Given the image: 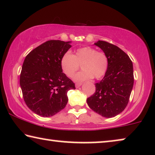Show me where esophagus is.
I'll use <instances>...</instances> for the list:
<instances>
[{
    "instance_id": "1",
    "label": "esophagus",
    "mask_w": 155,
    "mask_h": 155,
    "mask_svg": "<svg viewBox=\"0 0 155 155\" xmlns=\"http://www.w3.org/2000/svg\"><path fill=\"white\" fill-rule=\"evenodd\" d=\"M82 85V83H76L75 84V87H76V88H78V87H80V86Z\"/></svg>"
}]
</instances>
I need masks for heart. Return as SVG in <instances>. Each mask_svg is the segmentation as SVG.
<instances>
[{
  "label": "heart",
  "instance_id": "heart-1",
  "mask_svg": "<svg viewBox=\"0 0 155 155\" xmlns=\"http://www.w3.org/2000/svg\"><path fill=\"white\" fill-rule=\"evenodd\" d=\"M108 58L102 52L92 47H82L76 50L75 54L66 52L61 57L60 65L63 73L72 78L82 65V71L74 76L75 82H83L93 78L100 79L107 73Z\"/></svg>",
  "mask_w": 155,
  "mask_h": 155
}]
</instances>
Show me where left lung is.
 Instances as JSON below:
<instances>
[{"instance_id":"1","label":"left lung","mask_w":155,"mask_h":155,"mask_svg":"<svg viewBox=\"0 0 155 155\" xmlns=\"http://www.w3.org/2000/svg\"><path fill=\"white\" fill-rule=\"evenodd\" d=\"M103 51L108 58L104 77L95 84L94 94L87 99L90 108L105 118L118 115L128 104L134 77L133 63L120 48L104 41L94 44Z\"/></svg>"}]
</instances>
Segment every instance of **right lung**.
Listing matches in <instances>:
<instances>
[{
	"mask_svg": "<svg viewBox=\"0 0 155 155\" xmlns=\"http://www.w3.org/2000/svg\"><path fill=\"white\" fill-rule=\"evenodd\" d=\"M71 41L50 40L35 48L25 58L20 84L23 98L34 113L50 117L64 109L67 93L75 84L63 73L60 61Z\"/></svg>",
	"mask_w": 155,
	"mask_h": 155,
	"instance_id": "add662e5",
	"label": "right lung"
}]
</instances>
